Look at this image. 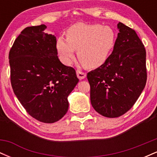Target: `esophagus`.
<instances>
[{
  "label": "esophagus",
  "mask_w": 157,
  "mask_h": 157,
  "mask_svg": "<svg viewBox=\"0 0 157 157\" xmlns=\"http://www.w3.org/2000/svg\"><path fill=\"white\" fill-rule=\"evenodd\" d=\"M77 76L80 80H82V79L86 78V73L82 72V71H80V70H77Z\"/></svg>",
  "instance_id": "1"
}]
</instances>
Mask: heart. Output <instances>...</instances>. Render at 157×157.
Here are the masks:
<instances>
[{
  "mask_svg": "<svg viewBox=\"0 0 157 157\" xmlns=\"http://www.w3.org/2000/svg\"><path fill=\"white\" fill-rule=\"evenodd\" d=\"M116 35L111 27L100 24L77 23L71 26L66 39L57 40V52L61 60L70 64L77 50V57L86 67L97 68L109 58L113 48Z\"/></svg>",
  "mask_w": 157,
  "mask_h": 157,
  "instance_id": "b5f03b06",
  "label": "heart"
}]
</instances>
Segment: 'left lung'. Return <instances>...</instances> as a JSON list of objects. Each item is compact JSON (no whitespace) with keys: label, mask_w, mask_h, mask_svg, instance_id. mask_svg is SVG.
I'll return each instance as SVG.
<instances>
[{"label":"left lung","mask_w":157,"mask_h":157,"mask_svg":"<svg viewBox=\"0 0 157 157\" xmlns=\"http://www.w3.org/2000/svg\"><path fill=\"white\" fill-rule=\"evenodd\" d=\"M113 50L102 66L88 73L91 103L105 117L130 110L146 84V52L136 32L122 23Z\"/></svg>","instance_id":"left-lung-1"}]
</instances>
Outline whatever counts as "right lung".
I'll return each instance as SVG.
<instances>
[{
  "label": "right lung",
  "instance_id": "add662e5",
  "mask_svg": "<svg viewBox=\"0 0 157 157\" xmlns=\"http://www.w3.org/2000/svg\"><path fill=\"white\" fill-rule=\"evenodd\" d=\"M41 24L24 29L11 48V83L21 105L45 123L60 120L68 109V96L79 82L72 67L57 57V40Z\"/></svg>",
  "mask_w": 157,
  "mask_h": 157
}]
</instances>
